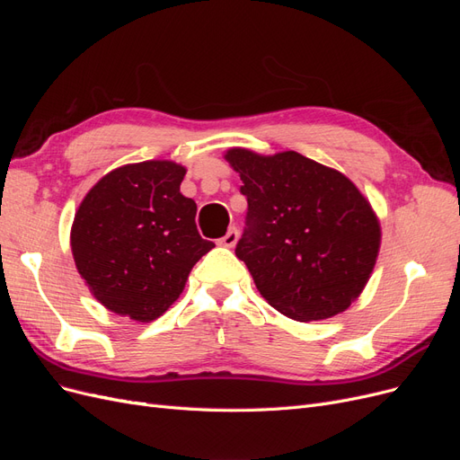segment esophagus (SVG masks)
Masks as SVG:
<instances>
[{
    "instance_id": "1",
    "label": "esophagus",
    "mask_w": 460,
    "mask_h": 460,
    "mask_svg": "<svg viewBox=\"0 0 460 460\" xmlns=\"http://www.w3.org/2000/svg\"><path fill=\"white\" fill-rule=\"evenodd\" d=\"M238 238H240V230L235 228V226H232V228H228V232L218 240V245H222V247H234L235 243H238Z\"/></svg>"
}]
</instances>
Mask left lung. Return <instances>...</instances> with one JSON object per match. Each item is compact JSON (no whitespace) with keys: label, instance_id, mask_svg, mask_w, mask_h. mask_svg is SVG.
Wrapping results in <instances>:
<instances>
[{"label":"left lung","instance_id":"1","mask_svg":"<svg viewBox=\"0 0 460 460\" xmlns=\"http://www.w3.org/2000/svg\"><path fill=\"white\" fill-rule=\"evenodd\" d=\"M247 199L235 257L269 305L299 323L343 313L365 289L380 249V222L345 174L297 151L259 155L232 147Z\"/></svg>","mask_w":460,"mask_h":460}]
</instances>
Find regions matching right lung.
I'll list each match as a JSON object with an SVG mask.
<instances>
[{
	"label": "right lung",
	"instance_id": "1",
	"mask_svg": "<svg viewBox=\"0 0 460 460\" xmlns=\"http://www.w3.org/2000/svg\"><path fill=\"white\" fill-rule=\"evenodd\" d=\"M184 174L172 161L124 164L82 199L71 249L105 309L136 323L159 318L182 294L193 264L215 247L198 232L196 201L180 193Z\"/></svg>",
	"mask_w": 460,
	"mask_h": 460
}]
</instances>
